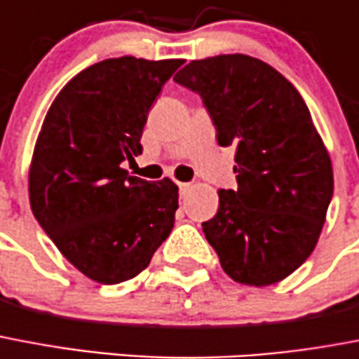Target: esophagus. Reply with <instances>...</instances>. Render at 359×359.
I'll return each mask as SVG.
<instances>
[{"label":"esophagus","mask_w":359,"mask_h":359,"mask_svg":"<svg viewBox=\"0 0 359 359\" xmlns=\"http://www.w3.org/2000/svg\"><path fill=\"white\" fill-rule=\"evenodd\" d=\"M177 187H180V193L185 194L189 191V187H191V183H177Z\"/></svg>","instance_id":"34e87169"}]
</instances>
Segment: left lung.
Segmentation results:
<instances>
[{"label": "left lung", "instance_id": "1", "mask_svg": "<svg viewBox=\"0 0 359 359\" xmlns=\"http://www.w3.org/2000/svg\"><path fill=\"white\" fill-rule=\"evenodd\" d=\"M174 81L202 96L219 144L235 148L237 189L219 191L205 239L235 282H282L313 252L334 194L308 105L280 72L243 53L191 61Z\"/></svg>", "mask_w": 359, "mask_h": 359}]
</instances>
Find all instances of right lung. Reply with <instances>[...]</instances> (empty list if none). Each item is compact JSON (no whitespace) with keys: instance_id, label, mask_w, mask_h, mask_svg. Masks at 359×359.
<instances>
[{"instance_id":"right-lung-1","label":"right lung","mask_w":359,"mask_h":359,"mask_svg":"<svg viewBox=\"0 0 359 359\" xmlns=\"http://www.w3.org/2000/svg\"><path fill=\"white\" fill-rule=\"evenodd\" d=\"M183 59H105L48 109L29 166V202L62 256L105 285L131 280L174 228L177 185L130 176L151 103Z\"/></svg>"}]
</instances>
